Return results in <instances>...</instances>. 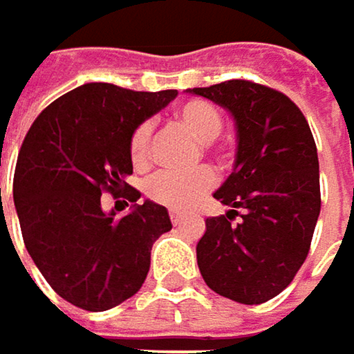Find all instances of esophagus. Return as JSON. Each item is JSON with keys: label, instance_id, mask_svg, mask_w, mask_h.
<instances>
[{"label": "esophagus", "instance_id": "34e87169", "mask_svg": "<svg viewBox=\"0 0 354 354\" xmlns=\"http://www.w3.org/2000/svg\"><path fill=\"white\" fill-rule=\"evenodd\" d=\"M170 219H172L174 225H178V223L184 219V213H180V211H170Z\"/></svg>", "mask_w": 354, "mask_h": 354}]
</instances>
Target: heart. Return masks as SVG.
Returning a JSON list of instances; mask_svg holds the SVG:
<instances>
[{"instance_id": "1", "label": "heart", "mask_w": 354, "mask_h": 354, "mask_svg": "<svg viewBox=\"0 0 354 354\" xmlns=\"http://www.w3.org/2000/svg\"><path fill=\"white\" fill-rule=\"evenodd\" d=\"M178 124L198 143H211L221 127L223 116L221 110L207 102V100H188L176 110ZM151 143V124L143 122L135 129L131 137V160L137 168L147 166L149 162V147ZM215 182V176L209 168H198L188 174H174V172H160L149 178L145 192L151 201L172 207V209H188L205 194Z\"/></svg>"}]
</instances>
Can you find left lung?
Returning <instances> with one entry per match:
<instances>
[{
    "mask_svg": "<svg viewBox=\"0 0 354 354\" xmlns=\"http://www.w3.org/2000/svg\"><path fill=\"white\" fill-rule=\"evenodd\" d=\"M186 92L225 108L236 124L234 170L213 192L230 211L205 221L198 270L215 293L264 304L293 281L318 223L319 164L310 124L285 94L260 84L232 80ZM236 214L243 219L232 226Z\"/></svg>",
    "mask_w": 354,
    "mask_h": 354,
    "instance_id": "left-lung-1",
    "label": "left lung"
}]
</instances>
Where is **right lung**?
<instances>
[{
	"label": "right lung",
	"instance_id": "obj_1",
	"mask_svg": "<svg viewBox=\"0 0 354 354\" xmlns=\"http://www.w3.org/2000/svg\"><path fill=\"white\" fill-rule=\"evenodd\" d=\"M176 90L133 92L84 84L32 122L16 166L14 205L30 258L69 304L104 312L133 297L147 272L153 242L172 230L168 209L127 184L131 137L168 106ZM125 190L131 211L116 220L102 192Z\"/></svg>",
	"mask_w": 354,
	"mask_h": 354
}]
</instances>
